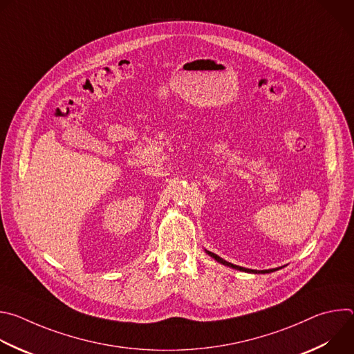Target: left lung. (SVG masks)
Returning <instances> with one entry per match:
<instances>
[{"mask_svg": "<svg viewBox=\"0 0 354 354\" xmlns=\"http://www.w3.org/2000/svg\"><path fill=\"white\" fill-rule=\"evenodd\" d=\"M206 250V254L207 255H210L212 258H214L218 263H221V265H224V266H228V268H232V269H235V270H239V272H245V273H254V274H265V273H272V272H276V270H279L280 268H277V269H269V270H254V269H245V268H241V266H236V265H232V263H230V262H227V261H224L223 258H220L218 255H216V254H213V252H210V250H207V249H205Z\"/></svg>", "mask_w": 354, "mask_h": 354, "instance_id": "obj_1", "label": "left lung"}]
</instances>
